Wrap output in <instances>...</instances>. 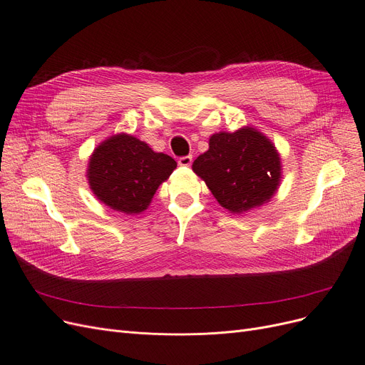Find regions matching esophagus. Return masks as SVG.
Listing matches in <instances>:
<instances>
[{"label": "esophagus", "instance_id": "34e87169", "mask_svg": "<svg viewBox=\"0 0 365 365\" xmlns=\"http://www.w3.org/2000/svg\"><path fill=\"white\" fill-rule=\"evenodd\" d=\"M192 162H193L192 155H184V158H180V160H178L180 166H190L192 165Z\"/></svg>", "mask_w": 365, "mask_h": 365}]
</instances>
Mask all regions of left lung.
<instances>
[{
    "label": "left lung",
    "instance_id": "obj_1",
    "mask_svg": "<svg viewBox=\"0 0 365 365\" xmlns=\"http://www.w3.org/2000/svg\"><path fill=\"white\" fill-rule=\"evenodd\" d=\"M193 170L222 207L242 214L272 199L281 181V158L267 136L245 126L214 133Z\"/></svg>",
    "mask_w": 365,
    "mask_h": 365
}]
</instances>
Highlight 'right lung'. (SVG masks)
Masks as SVG:
<instances>
[{"mask_svg": "<svg viewBox=\"0 0 365 365\" xmlns=\"http://www.w3.org/2000/svg\"><path fill=\"white\" fill-rule=\"evenodd\" d=\"M175 168L170 155L154 153L132 135L118 133L95 148L88 178L93 195L111 210L140 214Z\"/></svg>", "mask_w": 365, "mask_h": 365, "instance_id": "1", "label": "right lung"}]
</instances>
